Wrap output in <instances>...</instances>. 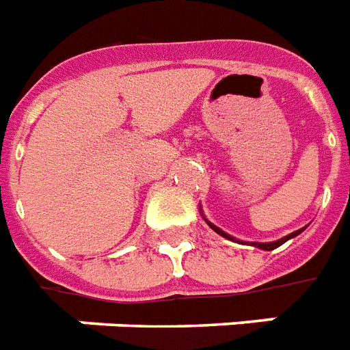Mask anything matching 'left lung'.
Wrapping results in <instances>:
<instances>
[{
  "instance_id": "obj_1",
  "label": "left lung",
  "mask_w": 350,
  "mask_h": 350,
  "mask_svg": "<svg viewBox=\"0 0 350 350\" xmlns=\"http://www.w3.org/2000/svg\"><path fill=\"white\" fill-rule=\"evenodd\" d=\"M209 224V226H211V230H215V232H217V234L219 235H222V237H226V239H230V241H237L235 239V237H232V235H228L226 232H222L221 228H217L215 226V224H211V222L209 221H206ZM302 230H304V228H302ZM302 230H297V232H293V234H289V235H286V237H282V239H278V241H273V243H252V245H254V247H258V248H261V250H274V248H278L280 247V245H284V243H286L287 239H291V237H295V235H299L300 232H302Z\"/></svg>"
}]
</instances>
